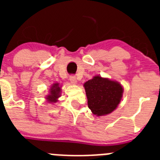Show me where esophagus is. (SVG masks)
<instances>
[{
    "label": "esophagus",
    "mask_w": 160,
    "mask_h": 160,
    "mask_svg": "<svg viewBox=\"0 0 160 160\" xmlns=\"http://www.w3.org/2000/svg\"><path fill=\"white\" fill-rule=\"evenodd\" d=\"M70 82H71V83H73V84H75V83L77 82V79H76V77L74 75H70Z\"/></svg>",
    "instance_id": "34e87169"
}]
</instances>
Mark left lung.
<instances>
[{"mask_svg":"<svg viewBox=\"0 0 160 160\" xmlns=\"http://www.w3.org/2000/svg\"><path fill=\"white\" fill-rule=\"evenodd\" d=\"M88 107L97 116L114 111L121 101L123 89L117 82L95 76L84 84Z\"/></svg>","mask_w":160,"mask_h":160,"instance_id":"obj_1","label":"left lung"}]
</instances>
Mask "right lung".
Listing matches in <instances>:
<instances>
[{
    "label": "right lung",
    "instance_id": "right-lung-1",
    "mask_svg": "<svg viewBox=\"0 0 160 160\" xmlns=\"http://www.w3.org/2000/svg\"><path fill=\"white\" fill-rule=\"evenodd\" d=\"M61 88L59 87L58 83H55L52 86L51 89H50V94L46 97L48 101L50 102H57V98L61 96Z\"/></svg>",
    "mask_w": 160,
    "mask_h": 160
}]
</instances>
